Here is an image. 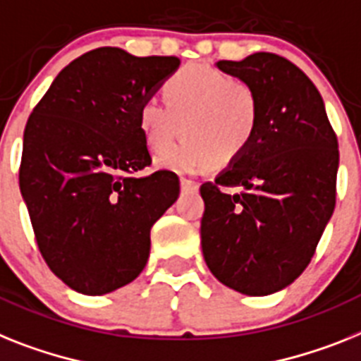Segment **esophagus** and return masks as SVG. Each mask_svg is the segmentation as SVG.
<instances>
[{"mask_svg":"<svg viewBox=\"0 0 361 361\" xmlns=\"http://www.w3.org/2000/svg\"><path fill=\"white\" fill-rule=\"evenodd\" d=\"M180 183H181V189H183V190H196V189H198V181L190 180V178H181Z\"/></svg>","mask_w":361,"mask_h":361,"instance_id":"esophagus-1","label":"esophagus"}]
</instances>
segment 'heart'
<instances>
[{
  "mask_svg": "<svg viewBox=\"0 0 361 361\" xmlns=\"http://www.w3.org/2000/svg\"><path fill=\"white\" fill-rule=\"evenodd\" d=\"M166 106L148 99L137 126L150 150L159 152L180 135L185 141L157 156V165L195 172L207 163L224 166L250 148L259 126V101L246 82L209 66H189L165 82Z\"/></svg>",
  "mask_w": 361,
  "mask_h": 361,
  "instance_id": "1",
  "label": "heart"
}]
</instances>
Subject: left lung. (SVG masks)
<instances>
[{
  "label": "left lung",
  "instance_id": "8db88e82",
  "mask_svg": "<svg viewBox=\"0 0 361 361\" xmlns=\"http://www.w3.org/2000/svg\"><path fill=\"white\" fill-rule=\"evenodd\" d=\"M216 66L255 92L259 126L246 152L200 187L202 251L220 283L268 295L305 271L334 213L338 137L317 87L290 60L255 53Z\"/></svg>",
  "mask_w": 361,
  "mask_h": 361
}]
</instances>
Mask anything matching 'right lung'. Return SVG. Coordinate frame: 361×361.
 Segmentation results:
<instances>
[{"mask_svg": "<svg viewBox=\"0 0 361 361\" xmlns=\"http://www.w3.org/2000/svg\"><path fill=\"white\" fill-rule=\"evenodd\" d=\"M180 66L99 47L59 73L23 132L20 190L49 269L69 288L102 295L147 266L150 229L180 195L152 163L139 106Z\"/></svg>", "mask_w": 361, "mask_h": 361, "instance_id": "obj_1", "label": "right lung"}]
</instances>
